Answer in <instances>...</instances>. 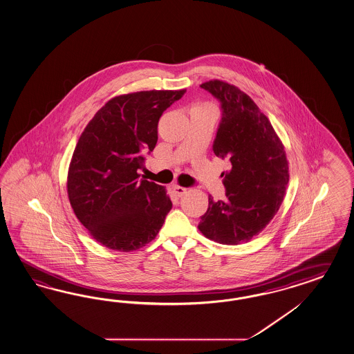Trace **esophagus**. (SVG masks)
Instances as JSON below:
<instances>
[{
  "instance_id": "34e87169",
  "label": "esophagus",
  "mask_w": 354,
  "mask_h": 354,
  "mask_svg": "<svg viewBox=\"0 0 354 354\" xmlns=\"http://www.w3.org/2000/svg\"><path fill=\"white\" fill-rule=\"evenodd\" d=\"M186 191H187V189L181 187V186H173V192H174L177 196H182V195H185V194H186Z\"/></svg>"
}]
</instances>
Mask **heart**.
Returning a JSON list of instances; mask_svg holds the SVG:
<instances>
[{"instance_id": "obj_1", "label": "heart", "mask_w": 354, "mask_h": 354, "mask_svg": "<svg viewBox=\"0 0 354 354\" xmlns=\"http://www.w3.org/2000/svg\"><path fill=\"white\" fill-rule=\"evenodd\" d=\"M203 106H208V105H196V106H194V109H196V108H203Z\"/></svg>"}]
</instances>
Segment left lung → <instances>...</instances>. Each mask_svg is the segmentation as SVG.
Listing matches in <instances>:
<instances>
[{
	"mask_svg": "<svg viewBox=\"0 0 354 354\" xmlns=\"http://www.w3.org/2000/svg\"><path fill=\"white\" fill-rule=\"evenodd\" d=\"M200 87L221 104L213 151L227 158L231 169L222 173L227 199L214 201L209 195L208 210L198 227L219 244L246 243L281 205L289 182L286 153L268 118L246 93L217 80Z\"/></svg>",
	"mask_w": 354,
	"mask_h": 354,
	"instance_id": "1",
	"label": "left lung"
}]
</instances>
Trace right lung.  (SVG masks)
<instances>
[{
    "instance_id": "right-lung-1",
    "label": "right lung",
    "mask_w": 354,
    "mask_h": 354,
    "mask_svg": "<svg viewBox=\"0 0 354 354\" xmlns=\"http://www.w3.org/2000/svg\"><path fill=\"white\" fill-rule=\"evenodd\" d=\"M186 90L141 91L108 101L84 128L68 173V195L83 226L120 252L154 240L172 201L163 186L140 180L158 141V122Z\"/></svg>"
}]
</instances>
